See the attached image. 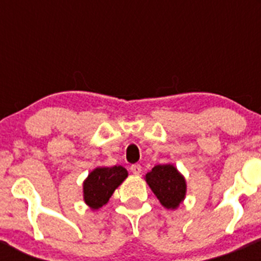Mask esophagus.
<instances>
[{"mask_svg":"<svg viewBox=\"0 0 261 261\" xmlns=\"http://www.w3.org/2000/svg\"><path fill=\"white\" fill-rule=\"evenodd\" d=\"M130 169H131V172H133L135 175H140V173H141V165L134 164V165H131Z\"/></svg>","mask_w":261,"mask_h":261,"instance_id":"obj_1","label":"esophagus"}]
</instances>
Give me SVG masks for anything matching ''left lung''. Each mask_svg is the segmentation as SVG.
Instances as JSON below:
<instances>
[{
	"label": "left lung",
	"instance_id": "left-lung-1",
	"mask_svg": "<svg viewBox=\"0 0 261 261\" xmlns=\"http://www.w3.org/2000/svg\"><path fill=\"white\" fill-rule=\"evenodd\" d=\"M145 180L167 210H177L183 203L187 194V181L174 164L155 165L145 174Z\"/></svg>",
	"mask_w": 261,
	"mask_h": 261
}]
</instances>
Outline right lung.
Here are the masks:
<instances>
[{"label": "right lung", "mask_w": 261, "mask_h": 261, "mask_svg": "<svg viewBox=\"0 0 261 261\" xmlns=\"http://www.w3.org/2000/svg\"><path fill=\"white\" fill-rule=\"evenodd\" d=\"M128 173L121 165L97 167L83 181V201L92 211H97L107 203Z\"/></svg>", "instance_id": "add662e5"}]
</instances>
